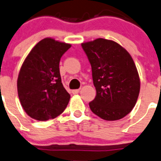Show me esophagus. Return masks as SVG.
Returning a JSON list of instances; mask_svg holds the SVG:
<instances>
[{
	"instance_id": "obj_1",
	"label": "esophagus",
	"mask_w": 161,
	"mask_h": 161,
	"mask_svg": "<svg viewBox=\"0 0 161 161\" xmlns=\"http://www.w3.org/2000/svg\"><path fill=\"white\" fill-rule=\"evenodd\" d=\"M71 92H72V94H76L80 92V89H78V90H73Z\"/></svg>"
}]
</instances>
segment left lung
<instances>
[{"label": "left lung", "instance_id": "obj_1", "mask_svg": "<svg viewBox=\"0 0 161 161\" xmlns=\"http://www.w3.org/2000/svg\"><path fill=\"white\" fill-rule=\"evenodd\" d=\"M91 64L96 97L89 105L105 120L122 119L134 108L140 78L129 52L116 41L97 38L81 44Z\"/></svg>", "mask_w": 161, "mask_h": 161}]
</instances>
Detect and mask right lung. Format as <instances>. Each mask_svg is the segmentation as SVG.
Listing matches in <instances>:
<instances>
[{
	"label": "right lung",
	"instance_id": "add662e5",
	"mask_svg": "<svg viewBox=\"0 0 161 161\" xmlns=\"http://www.w3.org/2000/svg\"><path fill=\"white\" fill-rule=\"evenodd\" d=\"M71 44L45 38L34 46L22 64L17 80L18 95L26 113L40 121L63 113L70 94L62 84L60 58Z\"/></svg>",
	"mask_w": 161,
	"mask_h": 161
}]
</instances>
